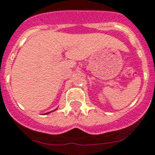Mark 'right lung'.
I'll use <instances>...</instances> for the list:
<instances>
[{
    "mask_svg": "<svg viewBox=\"0 0 155 155\" xmlns=\"http://www.w3.org/2000/svg\"><path fill=\"white\" fill-rule=\"evenodd\" d=\"M56 109H57V108H56ZM56 109H54V110H56ZM51 112H53V111H51ZM51 112H49V113H51ZM46 114H47V113H46Z\"/></svg>",
    "mask_w": 155,
    "mask_h": 155,
    "instance_id": "add662e5",
    "label": "right lung"
}]
</instances>
